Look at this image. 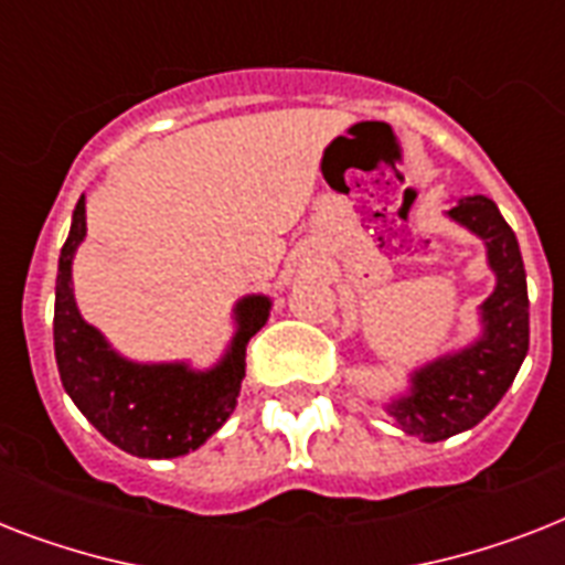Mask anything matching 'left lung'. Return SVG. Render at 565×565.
<instances>
[{
	"mask_svg": "<svg viewBox=\"0 0 565 565\" xmlns=\"http://www.w3.org/2000/svg\"><path fill=\"white\" fill-rule=\"evenodd\" d=\"M446 216L487 246L495 287L478 308L481 334L411 372L407 393L384 404L386 416L422 443L475 428L513 384L527 354V281L519 239L487 195H466Z\"/></svg>",
	"mask_w": 565,
	"mask_h": 565,
	"instance_id": "1",
	"label": "left lung"
}]
</instances>
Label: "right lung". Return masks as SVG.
<instances>
[{
  "label": "right lung",
  "mask_w": 565,
  "mask_h": 565,
  "mask_svg": "<svg viewBox=\"0 0 565 565\" xmlns=\"http://www.w3.org/2000/svg\"><path fill=\"white\" fill-rule=\"evenodd\" d=\"M87 237L84 195L55 281V361L61 384L93 428L135 457H181L204 446L237 407L246 377V345L266 326L273 299L252 292L234 305V337L211 370L190 363H137L110 349L99 328L84 322L73 292V257Z\"/></svg>",
  "instance_id": "add662e5"
}]
</instances>
